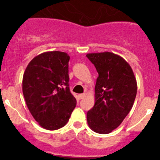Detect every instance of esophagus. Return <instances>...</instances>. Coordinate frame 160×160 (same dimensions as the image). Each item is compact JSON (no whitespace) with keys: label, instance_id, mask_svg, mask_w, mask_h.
Returning a JSON list of instances; mask_svg holds the SVG:
<instances>
[{"label":"esophagus","instance_id":"34e87169","mask_svg":"<svg viewBox=\"0 0 160 160\" xmlns=\"http://www.w3.org/2000/svg\"><path fill=\"white\" fill-rule=\"evenodd\" d=\"M85 96H86V94H80L78 95V98L79 99H82V98H83Z\"/></svg>","mask_w":160,"mask_h":160}]
</instances>
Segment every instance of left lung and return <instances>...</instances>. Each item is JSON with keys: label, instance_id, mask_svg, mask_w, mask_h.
Returning <instances> with one entry per match:
<instances>
[{"label": "left lung", "instance_id": "left-lung-1", "mask_svg": "<svg viewBox=\"0 0 160 160\" xmlns=\"http://www.w3.org/2000/svg\"><path fill=\"white\" fill-rule=\"evenodd\" d=\"M98 73L94 88V106L87 112L93 131L109 134L129 114L137 94L132 68L124 58L111 52L87 53Z\"/></svg>", "mask_w": 160, "mask_h": 160}]
</instances>
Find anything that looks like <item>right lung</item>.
Wrapping results in <instances>:
<instances>
[{"mask_svg": "<svg viewBox=\"0 0 160 160\" xmlns=\"http://www.w3.org/2000/svg\"><path fill=\"white\" fill-rule=\"evenodd\" d=\"M69 60L65 52L48 51L32 59L22 79L29 112L42 128L54 131L68 122L76 107L69 89Z\"/></svg>", "mask_w": 160, "mask_h": 160, "instance_id": "right-lung-1", "label": "right lung"}]
</instances>
